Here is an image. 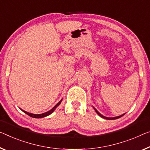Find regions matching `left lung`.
<instances>
[{
	"instance_id": "left-lung-1",
	"label": "left lung",
	"mask_w": 150,
	"mask_h": 150,
	"mask_svg": "<svg viewBox=\"0 0 150 150\" xmlns=\"http://www.w3.org/2000/svg\"><path fill=\"white\" fill-rule=\"evenodd\" d=\"M93 109H94V110H95L96 111V113H97L99 116H100V117H102V118H103V119H108V120H113V119H119V118H120V117H121L122 116H123L124 115H125V113L124 114H123V115H119V116H117V117H105V116H104V115H101L100 112H99L97 110H96L95 108H94V107H93Z\"/></svg>"
}]
</instances>
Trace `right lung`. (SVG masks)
Wrapping results in <instances>:
<instances>
[{"instance_id": "obj_1", "label": "right lung", "mask_w": 150, "mask_h": 150, "mask_svg": "<svg viewBox=\"0 0 150 150\" xmlns=\"http://www.w3.org/2000/svg\"><path fill=\"white\" fill-rule=\"evenodd\" d=\"M62 101V99H61L60 101H59V102L57 103V104H56V105H55L54 107H53L51 110H50L49 111H47V112H43V113H42V114H33V113H30V112H28L25 111V110H22L21 109V110L23 112H24L25 113H26L27 115H28L29 116L31 117H33V118H42V117H47V116H48V115H51V114L52 113V112L54 111L55 109H56V108H57V107H58V106H59V105H60V103H61Z\"/></svg>"}]
</instances>
